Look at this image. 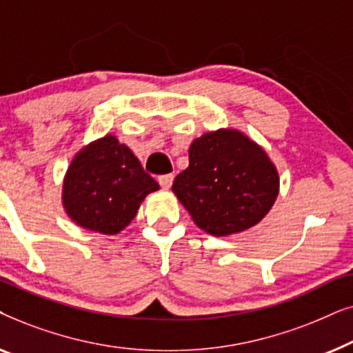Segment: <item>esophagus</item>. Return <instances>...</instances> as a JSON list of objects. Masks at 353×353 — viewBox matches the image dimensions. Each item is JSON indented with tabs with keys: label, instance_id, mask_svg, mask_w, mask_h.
<instances>
[{
	"label": "esophagus",
	"instance_id": "34e87169",
	"mask_svg": "<svg viewBox=\"0 0 353 353\" xmlns=\"http://www.w3.org/2000/svg\"><path fill=\"white\" fill-rule=\"evenodd\" d=\"M157 181H159V185H161L162 188H165V190H168V188L172 186V183H173V175L172 173H168V175H161L157 178Z\"/></svg>",
	"mask_w": 353,
	"mask_h": 353
}]
</instances>
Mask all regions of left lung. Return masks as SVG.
<instances>
[{
	"label": "left lung",
	"instance_id": "1",
	"mask_svg": "<svg viewBox=\"0 0 353 353\" xmlns=\"http://www.w3.org/2000/svg\"><path fill=\"white\" fill-rule=\"evenodd\" d=\"M278 188V172L262 148L234 130H219L194 139L190 165L172 190L201 230L226 236L259 223Z\"/></svg>",
	"mask_w": 353,
	"mask_h": 353
}]
</instances>
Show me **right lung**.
Instances as JSON below:
<instances>
[{
	"label": "right lung",
	"instance_id": "add662e5",
	"mask_svg": "<svg viewBox=\"0 0 353 353\" xmlns=\"http://www.w3.org/2000/svg\"><path fill=\"white\" fill-rule=\"evenodd\" d=\"M157 190V181L133 152L109 134L77 154L67 170L62 199L80 226L117 234L134 219L144 197Z\"/></svg>",
	"mask_w": 353,
	"mask_h": 353
}]
</instances>
